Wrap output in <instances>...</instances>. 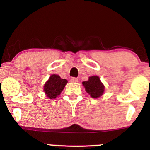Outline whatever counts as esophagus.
<instances>
[{
  "label": "esophagus",
  "instance_id": "esophagus-1",
  "mask_svg": "<svg viewBox=\"0 0 150 150\" xmlns=\"http://www.w3.org/2000/svg\"><path fill=\"white\" fill-rule=\"evenodd\" d=\"M70 81H71L72 82H78V79L76 78V77H71V78H70Z\"/></svg>",
  "mask_w": 150,
  "mask_h": 150
}]
</instances>
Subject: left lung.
<instances>
[{"mask_svg": "<svg viewBox=\"0 0 150 150\" xmlns=\"http://www.w3.org/2000/svg\"><path fill=\"white\" fill-rule=\"evenodd\" d=\"M86 92L94 99L101 97L104 92V86L101 83L99 77L94 75L89 77V80L82 82Z\"/></svg>", "mask_w": 150, "mask_h": 150, "instance_id": "obj_1", "label": "left lung"}]
</instances>
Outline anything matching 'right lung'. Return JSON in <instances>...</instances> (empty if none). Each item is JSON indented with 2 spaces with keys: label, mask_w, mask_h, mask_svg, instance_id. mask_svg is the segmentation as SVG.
Here are the masks:
<instances>
[{
  "label": "right lung",
  "mask_w": 150,
  "mask_h": 150,
  "mask_svg": "<svg viewBox=\"0 0 150 150\" xmlns=\"http://www.w3.org/2000/svg\"><path fill=\"white\" fill-rule=\"evenodd\" d=\"M68 83L65 79H62L58 75H51L44 85V91L50 99H56L60 95L65 86Z\"/></svg>",
  "instance_id": "1"
}]
</instances>
